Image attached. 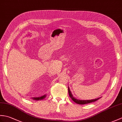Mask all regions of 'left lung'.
I'll list each match as a JSON object with an SVG mask.
<instances>
[{
	"mask_svg": "<svg viewBox=\"0 0 122 122\" xmlns=\"http://www.w3.org/2000/svg\"><path fill=\"white\" fill-rule=\"evenodd\" d=\"M68 92H69L70 97L71 98V99L73 100L75 103H76L78 104H81V105L86 104H88V103L94 102H95V101H97V100H98L100 98V97H98L97 98H95V99L90 100H80L76 99V98L74 97H73V95L72 94V93L71 92V91H70V90L69 86H68Z\"/></svg>",
	"mask_w": 122,
	"mask_h": 122,
	"instance_id": "obj_1",
	"label": "left lung"
}]
</instances>
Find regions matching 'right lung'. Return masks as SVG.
I'll return each mask as SVG.
<instances>
[{"label": "right lung", "mask_w": 122, "mask_h": 122, "mask_svg": "<svg viewBox=\"0 0 122 122\" xmlns=\"http://www.w3.org/2000/svg\"><path fill=\"white\" fill-rule=\"evenodd\" d=\"M46 97V95H44L42 97H32V99L35 100H43Z\"/></svg>", "instance_id": "add662e5"}]
</instances>
